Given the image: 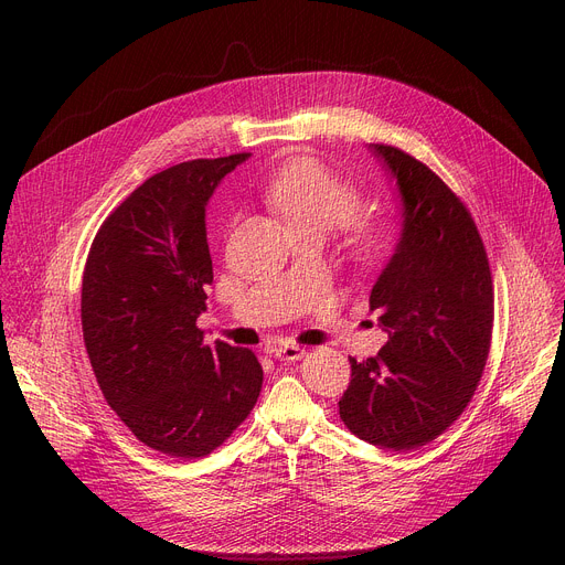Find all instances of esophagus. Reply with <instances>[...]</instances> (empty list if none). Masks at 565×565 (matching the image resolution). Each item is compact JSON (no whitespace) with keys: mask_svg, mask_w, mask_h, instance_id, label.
Segmentation results:
<instances>
[{"mask_svg":"<svg viewBox=\"0 0 565 565\" xmlns=\"http://www.w3.org/2000/svg\"><path fill=\"white\" fill-rule=\"evenodd\" d=\"M273 353H275L277 360L295 362V360H301V358L306 355V349H303V347H295V344H281V347H277Z\"/></svg>","mask_w":565,"mask_h":565,"instance_id":"1","label":"esophagus"}]
</instances>
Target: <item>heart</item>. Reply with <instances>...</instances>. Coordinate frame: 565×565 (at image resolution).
Instances as JSON below:
<instances>
[{"label": "heart", "instance_id": "heart-1", "mask_svg": "<svg viewBox=\"0 0 565 565\" xmlns=\"http://www.w3.org/2000/svg\"><path fill=\"white\" fill-rule=\"evenodd\" d=\"M266 196L288 227H321L329 232L349 223L362 207L360 190L312 158H299L281 170L268 183ZM351 246L360 262H380L391 250V227L380 218H360L353 227Z\"/></svg>", "mask_w": 565, "mask_h": 565}]
</instances>
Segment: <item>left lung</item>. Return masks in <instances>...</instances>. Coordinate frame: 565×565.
<instances>
[{
  "instance_id": "8db88e82",
  "label": "left lung",
  "mask_w": 565,
  "mask_h": 565,
  "mask_svg": "<svg viewBox=\"0 0 565 565\" xmlns=\"http://www.w3.org/2000/svg\"><path fill=\"white\" fill-rule=\"evenodd\" d=\"M369 149L395 181L402 223L369 299L388 340L375 358H349L340 418L371 445L407 451L438 438L469 405L490 353L494 288L462 201L414 156Z\"/></svg>"
}]
</instances>
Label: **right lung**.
I'll list each match as a JSON object with an SVG mask.
<instances>
[{
  "instance_id": "obj_1",
  "label": "right lung",
  "mask_w": 565,
  "mask_h": 565,
  "mask_svg": "<svg viewBox=\"0 0 565 565\" xmlns=\"http://www.w3.org/2000/svg\"><path fill=\"white\" fill-rule=\"evenodd\" d=\"M250 153L196 158L147 179L100 225L83 277L85 347L109 407L147 447L201 458L248 418L264 371L250 349L207 347L205 207Z\"/></svg>"
}]
</instances>
